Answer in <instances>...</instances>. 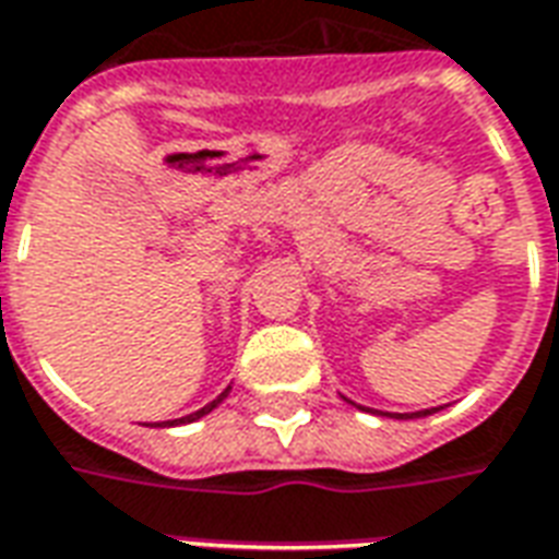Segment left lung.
<instances>
[{"instance_id": "obj_1", "label": "left lung", "mask_w": 559, "mask_h": 559, "mask_svg": "<svg viewBox=\"0 0 559 559\" xmlns=\"http://www.w3.org/2000/svg\"><path fill=\"white\" fill-rule=\"evenodd\" d=\"M433 409H425V413H415V415H397V418H421V415H430Z\"/></svg>"}]
</instances>
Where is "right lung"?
<instances>
[{
	"label": "right lung",
	"instance_id": "1",
	"mask_svg": "<svg viewBox=\"0 0 559 559\" xmlns=\"http://www.w3.org/2000/svg\"><path fill=\"white\" fill-rule=\"evenodd\" d=\"M225 397H228V388H225L223 394H219V397L213 400V403H207V406H201V409H198V413H192V415H183V418H177V421H174V425H186V421H195V418H201V415L213 413V409H216V406H219V403H223ZM168 425H171V421H168Z\"/></svg>",
	"mask_w": 559,
	"mask_h": 559
}]
</instances>
